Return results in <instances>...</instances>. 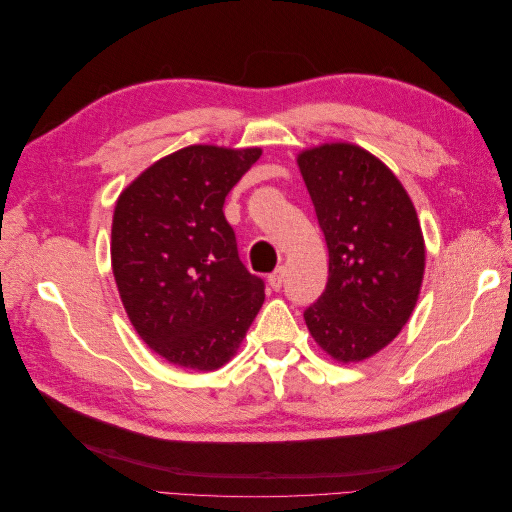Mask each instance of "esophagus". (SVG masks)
I'll return each instance as SVG.
<instances>
[{
  "label": "esophagus",
  "instance_id": "obj_1",
  "mask_svg": "<svg viewBox=\"0 0 512 512\" xmlns=\"http://www.w3.org/2000/svg\"><path fill=\"white\" fill-rule=\"evenodd\" d=\"M284 275H286L284 267H277V269L269 275V286H271L273 290H280L282 284H284Z\"/></svg>",
  "mask_w": 512,
  "mask_h": 512
}]
</instances>
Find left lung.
I'll return each instance as SVG.
<instances>
[{
  "label": "left lung",
  "instance_id": "obj_1",
  "mask_svg": "<svg viewBox=\"0 0 512 512\" xmlns=\"http://www.w3.org/2000/svg\"><path fill=\"white\" fill-rule=\"evenodd\" d=\"M297 164L329 247V282L305 309L314 342L361 363L406 327L425 273L416 209L393 170L352 143L303 149Z\"/></svg>",
  "mask_w": 512,
  "mask_h": 512
}]
</instances>
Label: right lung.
Returning a JSON list of instances; mask_svg holds the SVG:
<instances>
[{
	"label": "right lung",
	"instance_id": "obj_1",
	"mask_svg": "<svg viewBox=\"0 0 512 512\" xmlns=\"http://www.w3.org/2000/svg\"><path fill=\"white\" fill-rule=\"evenodd\" d=\"M260 156V147H183L117 198L111 262L121 303L143 342L177 367L226 365L265 301L224 218L228 192Z\"/></svg>",
	"mask_w": 512,
	"mask_h": 512
}]
</instances>
